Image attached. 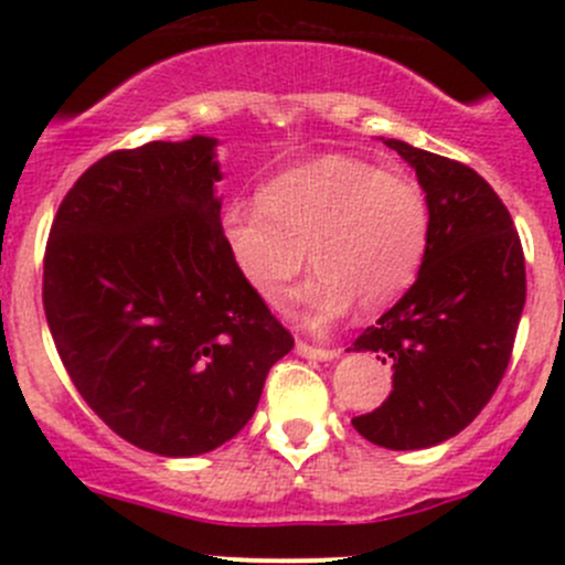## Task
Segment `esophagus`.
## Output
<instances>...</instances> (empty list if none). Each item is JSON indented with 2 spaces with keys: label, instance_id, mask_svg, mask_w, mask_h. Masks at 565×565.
<instances>
[{
  "label": "esophagus",
  "instance_id": "1",
  "mask_svg": "<svg viewBox=\"0 0 565 565\" xmlns=\"http://www.w3.org/2000/svg\"><path fill=\"white\" fill-rule=\"evenodd\" d=\"M298 355L311 358V361H333L339 355V350H330V347H315L309 341H298Z\"/></svg>",
  "mask_w": 565,
  "mask_h": 565
}]
</instances>
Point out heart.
I'll list each match as a JSON object with an SVG mask.
<instances>
[{
  "label": "heart",
  "mask_w": 565,
  "mask_h": 565,
  "mask_svg": "<svg viewBox=\"0 0 565 565\" xmlns=\"http://www.w3.org/2000/svg\"><path fill=\"white\" fill-rule=\"evenodd\" d=\"M221 243L241 281L267 306L287 300L303 267V300L324 322L350 306L388 309L418 278L429 246V204L415 180L352 156H322L281 172L221 215Z\"/></svg>",
  "instance_id": "b5f03b06"
}]
</instances>
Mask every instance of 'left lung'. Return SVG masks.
Segmentation results:
<instances>
[{"label":"left lung","instance_id":"obj_1","mask_svg":"<svg viewBox=\"0 0 565 565\" xmlns=\"http://www.w3.org/2000/svg\"><path fill=\"white\" fill-rule=\"evenodd\" d=\"M415 169L429 204V246L413 287L350 350L377 352L391 396L352 418L391 451L459 435L498 391L525 309V254L494 188L465 163L385 139Z\"/></svg>","mask_w":565,"mask_h":565}]
</instances>
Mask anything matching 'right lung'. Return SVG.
I'll list each match as a JSON object with an SVG mask.
<instances>
[{
  "label": "right lung",
  "mask_w": 565,
  "mask_h": 565,
  "mask_svg": "<svg viewBox=\"0 0 565 565\" xmlns=\"http://www.w3.org/2000/svg\"><path fill=\"white\" fill-rule=\"evenodd\" d=\"M215 139L114 150L62 199L43 256L51 339L95 415L161 457L237 435L292 333L221 243Z\"/></svg>",
  "instance_id": "obj_1"
}]
</instances>
